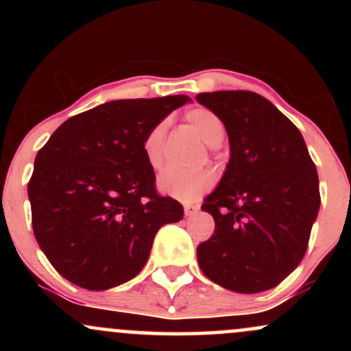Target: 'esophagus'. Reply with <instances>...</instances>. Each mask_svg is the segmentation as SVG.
Wrapping results in <instances>:
<instances>
[{
    "instance_id": "34e87169",
    "label": "esophagus",
    "mask_w": 351,
    "mask_h": 351,
    "mask_svg": "<svg viewBox=\"0 0 351 351\" xmlns=\"http://www.w3.org/2000/svg\"><path fill=\"white\" fill-rule=\"evenodd\" d=\"M198 206H195V204H184V215L186 216H195L196 213H198Z\"/></svg>"
}]
</instances>
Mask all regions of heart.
<instances>
[{
  "label": "heart",
  "mask_w": 351,
  "mask_h": 351,
  "mask_svg": "<svg viewBox=\"0 0 351 351\" xmlns=\"http://www.w3.org/2000/svg\"><path fill=\"white\" fill-rule=\"evenodd\" d=\"M186 122L198 132V135L211 147L223 142L224 123L209 108H193L186 112ZM168 130V120L153 125L143 138V155L153 170H160L163 165V143ZM213 186V175L208 170L183 171L171 168L158 178V188L165 195L176 199L195 201L201 198Z\"/></svg>",
  "instance_id": "obj_1"
}]
</instances>
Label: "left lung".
Returning <instances> with one entry per match:
<instances>
[{"mask_svg": "<svg viewBox=\"0 0 351 351\" xmlns=\"http://www.w3.org/2000/svg\"><path fill=\"white\" fill-rule=\"evenodd\" d=\"M196 100L223 120L229 138L226 170L201 206L216 229L198 245V264L228 291H269L307 251L320 209L317 168L299 128L263 95L219 90Z\"/></svg>", "mask_w": 351, "mask_h": 351, "instance_id": "obj_1", "label": "left lung"}]
</instances>
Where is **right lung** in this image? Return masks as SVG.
<instances>
[{
    "label": "right lung",
    "instance_id": "obj_1",
    "mask_svg": "<svg viewBox=\"0 0 351 351\" xmlns=\"http://www.w3.org/2000/svg\"><path fill=\"white\" fill-rule=\"evenodd\" d=\"M186 102L112 100L71 117L38 152L27 184L34 236L64 279L87 291L134 279L158 229L183 217L178 201L156 193L143 138Z\"/></svg>",
    "mask_w": 351,
    "mask_h": 351
}]
</instances>
